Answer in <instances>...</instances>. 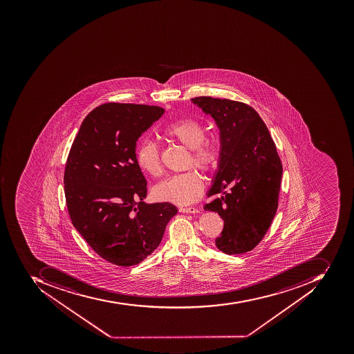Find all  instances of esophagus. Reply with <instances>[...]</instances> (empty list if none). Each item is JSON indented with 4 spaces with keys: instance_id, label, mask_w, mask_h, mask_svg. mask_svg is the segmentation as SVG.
Instances as JSON below:
<instances>
[{
    "instance_id": "esophagus-1",
    "label": "esophagus",
    "mask_w": 354,
    "mask_h": 354,
    "mask_svg": "<svg viewBox=\"0 0 354 354\" xmlns=\"http://www.w3.org/2000/svg\"><path fill=\"white\" fill-rule=\"evenodd\" d=\"M180 212H183V214H197L198 210L197 209L194 208V207H188V208H180L178 209Z\"/></svg>"
}]
</instances>
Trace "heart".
<instances>
[{
  "label": "heart",
  "mask_w": 354,
  "mask_h": 354,
  "mask_svg": "<svg viewBox=\"0 0 354 354\" xmlns=\"http://www.w3.org/2000/svg\"><path fill=\"white\" fill-rule=\"evenodd\" d=\"M163 136L189 149V166L193 165L201 171H209L216 166L220 155L218 142L206 138V130L197 119H180L170 123L163 130ZM136 161L146 174L158 176L161 172L158 145L149 138H142L136 148ZM203 191L201 176L196 171L189 170L165 178L153 187V194L157 201L188 205L198 199Z\"/></svg>",
  "instance_id": "obj_1"
}]
</instances>
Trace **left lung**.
Returning a JSON list of instances; mask_svg holds the SVG:
<instances>
[{
  "label": "left lung",
  "instance_id": "left-lung-1",
  "mask_svg": "<svg viewBox=\"0 0 354 354\" xmlns=\"http://www.w3.org/2000/svg\"><path fill=\"white\" fill-rule=\"evenodd\" d=\"M220 129L218 170L207 203L224 221L218 250L246 254L263 239L279 207L283 166L266 123L254 108L236 100L192 98Z\"/></svg>",
  "mask_w": 354,
  "mask_h": 354
}]
</instances>
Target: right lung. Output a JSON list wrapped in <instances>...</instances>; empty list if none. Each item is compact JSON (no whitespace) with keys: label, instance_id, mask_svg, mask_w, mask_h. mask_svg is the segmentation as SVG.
I'll return each mask as SVG.
<instances>
[{"label":"right lung","instance_id":"add662e5","mask_svg":"<svg viewBox=\"0 0 354 354\" xmlns=\"http://www.w3.org/2000/svg\"><path fill=\"white\" fill-rule=\"evenodd\" d=\"M163 113L158 106H98L83 120L68 155L64 184L71 222L115 266L147 258L178 212L170 203H144L147 182L136 161V140Z\"/></svg>","mask_w":354,"mask_h":354}]
</instances>
